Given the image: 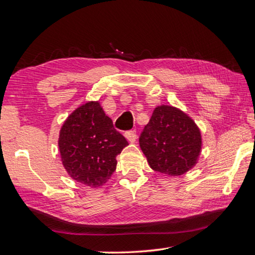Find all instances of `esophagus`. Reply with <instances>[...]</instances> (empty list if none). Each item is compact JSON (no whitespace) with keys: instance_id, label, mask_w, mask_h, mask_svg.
<instances>
[{"instance_id":"esophagus-1","label":"esophagus","mask_w":255,"mask_h":255,"mask_svg":"<svg viewBox=\"0 0 255 255\" xmlns=\"http://www.w3.org/2000/svg\"><path fill=\"white\" fill-rule=\"evenodd\" d=\"M125 136H126V138H127L129 141H130V143H135V141H136L137 133H136L135 129H133V130L126 131V132H125Z\"/></svg>"}]
</instances>
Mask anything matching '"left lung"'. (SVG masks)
Masks as SVG:
<instances>
[{
	"label": "left lung",
	"mask_w": 255,
	"mask_h": 255,
	"mask_svg": "<svg viewBox=\"0 0 255 255\" xmlns=\"http://www.w3.org/2000/svg\"><path fill=\"white\" fill-rule=\"evenodd\" d=\"M139 146L149 166L176 176L195 166L201 150V133L188 115L174 107L154 109L139 136Z\"/></svg>",
	"instance_id": "left-lung-1"
}]
</instances>
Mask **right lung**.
I'll return each mask as SVG.
<instances>
[{"label": "right lung", "mask_w": 255, "mask_h": 255, "mask_svg": "<svg viewBox=\"0 0 255 255\" xmlns=\"http://www.w3.org/2000/svg\"><path fill=\"white\" fill-rule=\"evenodd\" d=\"M128 145L100 103L81 106L64 123L58 146L63 165L77 182L100 187L117 166V155Z\"/></svg>", "instance_id": "1"}]
</instances>
